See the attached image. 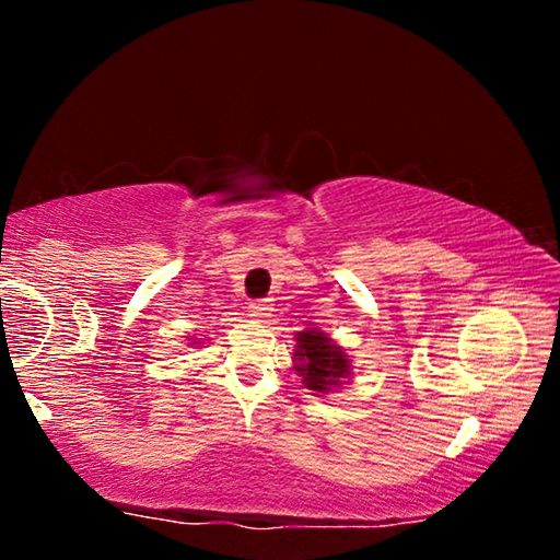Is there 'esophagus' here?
I'll list each match as a JSON object with an SVG mask.
<instances>
[{
	"mask_svg": "<svg viewBox=\"0 0 560 560\" xmlns=\"http://www.w3.org/2000/svg\"><path fill=\"white\" fill-rule=\"evenodd\" d=\"M269 311H271V303L267 299H259V301L249 303V316H254L257 320H264L267 316H271Z\"/></svg>",
	"mask_w": 560,
	"mask_h": 560,
	"instance_id": "obj_1",
	"label": "esophagus"
}]
</instances>
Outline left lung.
Returning <instances> with one entry per match:
<instances>
[{"mask_svg":"<svg viewBox=\"0 0 560 560\" xmlns=\"http://www.w3.org/2000/svg\"><path fill=\"white\" fill-rule=\"evenodd\" d=\"M296 373L303 385L314 393H328L330 387H340L343 377L350 375V360L343 348L334 343L324 330L308 328L296 334Z\"/></svg>","mask_w":560,"mask_h":560,"instance_id":"1","label":"left lung"}]
</instances>
